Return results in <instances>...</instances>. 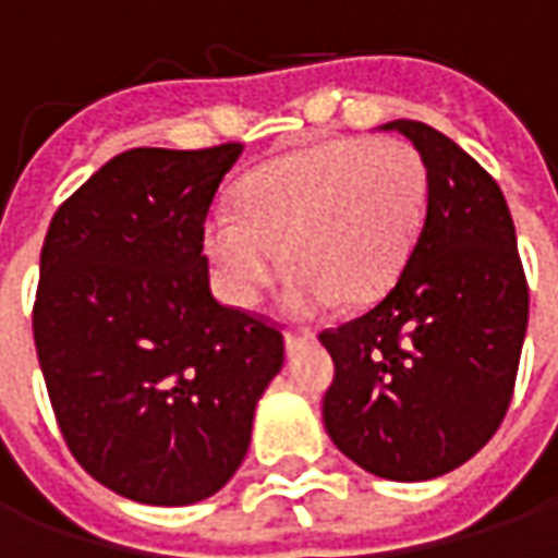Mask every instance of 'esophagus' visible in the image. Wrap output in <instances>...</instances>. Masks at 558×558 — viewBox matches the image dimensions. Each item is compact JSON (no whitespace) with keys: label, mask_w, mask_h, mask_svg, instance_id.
Listing matches in <instances>:
<instances>
[{"label":"esophagus","mask_w":558,"mask_h":558,"mask_svg":"<svg viewBox=\"0 0 558 558\" xmlns=\"http://www.w3.org/2000/svg\"><path fill=\"white\" fill-rule=\"evenodd\" d=\"M316 335L314 331H287V352H299L302 347H307V343H314Z\"/></svg>","instance_id":"esophagus-1"}]
</instances>
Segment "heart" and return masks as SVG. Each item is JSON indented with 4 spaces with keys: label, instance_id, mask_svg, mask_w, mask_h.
I'll list each match as a JSON object with an SVG mask.
<instances>
[{
    "label": "heart",
    "instance_id": "1",
    "mask_svg": "<svg viewBox=\"0 0 558 558\" xmlns=\"http://www.w3.org/2000/svg\"><path fill=\"white\" fill-rule=\"evenodd\" d=\"M430 179L398 140H328L259 163L239 182V211L206 218V251L235 304H254L280 263L283 307L311 316L335 299L391 290L427 220ZM284 256H279V251Z\"/></svg>",
    "mask_w": 558,
    "mask_h": 558
}]
</instances>
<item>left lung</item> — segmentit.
Masks as SVG:
<instances>
[{"label":"left lung","mask_w":558,"mask_h":558,"mask_svg":"<svg viewBox=\"0 0 558 558\" xmlns=\"http://www.w3.org/2000/svg\"><path fill=\"white\" fill-rule=\"evenodd\" d=\"M383 128L418 148L427 220L383 302L319 335L335 362L323 421L352 463L388 481H427L478 454L502 424L529 287L490 172L424 122Z\"/></svg>","instance_id":"obj_1"}]
</instances>
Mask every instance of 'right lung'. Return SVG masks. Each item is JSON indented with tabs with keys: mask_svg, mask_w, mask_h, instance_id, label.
<instances>
[{
	"mask_svg": "<svg viewBox=\"0 0 558 558\" xmlns=\"http://www.w3.org/2000/svg\"><path fill=\"white\" fill-rule=\"evenodd\" d=\"M242 143L131 148L59 206L32 331L71 454L143 505H191L242 466L283 335L208 287L203 232Z\"/></svg>",
	"mask_w": 558,
	"mask_h": 558,
	"instance_id": "1",
	"label": "right lung"
}]
</instances>
